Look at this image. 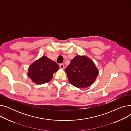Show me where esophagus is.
<instances>
[{
    "instance_id": "34e87169",
    "label": "esophagus",
    "mask_w": 131,
    "mask_h": 131,
    "mask_svg": "<svg viewBox=\"0 0 131 131\" xmlns=\"http://www.w3.org/2000/svg\"><path fill=\"white\" fill-rule=\"evenodd\" d=\"M59 67H60V68H61V69H64V64H60L59 65Z\"/></svg>"
}]
</instances>
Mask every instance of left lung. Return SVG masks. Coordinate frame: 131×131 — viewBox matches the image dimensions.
<instances>
[{
	"instance_id": "8db88e82",
	"label": "left lung",
	"mask_w": 131,
	"mask_h": 131,
	"mask_svg": "<svg viewBox=\"0 0 131 131\" xmlns=\"http://www.w3.org/2000/svg\"><path fill=\"white\" fill-rule=\"evenodd\" d=\"M68 81L74 86L85 88L97 79L99 71L93 61L85 56L77 55L65 70Z\"/></svg>"
}]
</instances>
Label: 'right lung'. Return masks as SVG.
I'll list each match as a JSON object with an SVG mask.
<instances>
[{
  "label": "right lung",
  "instance_id": "add662e5",
  "mask_svg": "<svg viewBox=\"0 0 131 131\" xmlns=\"http://www.w3.org/2000/svg\"><path fill=\"white\" fill-rule=\"evenodd\" d=\"M59 69L54 61L43 56L29 66L27 75L34 83L42 84L51 81L53 74Z\"/></svg>",
  "mask_w": 131,
  "mask_h": 131
}]
</instances>
